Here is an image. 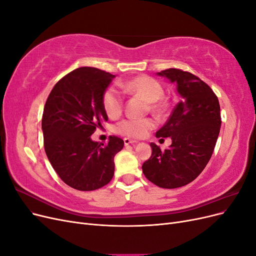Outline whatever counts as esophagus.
Instances as JSON below:
<instances>
[{"label": "esophagus", "mask_w": 256, "mask_h": 256, "mask_svg": "<svg viewBox=\"0 0 256 256\" xmlns=\"http://www.w3.org/2000/svg\"><path fill=\"white\" fill-rule=\"evenodd\" d=\"M124 143H125V145H129V144H136L138 143V141L132 140V138H124Z\"/></svg>", "instance_id": "34e87169"}]
</instances>
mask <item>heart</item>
Listing matches in <instances>:
<instances>
[{
	"label": "heart",
	"mask_w": 256,
	"mask_h": 256,
	"mask_svg": "<svg viewBox=\"0 0 256 256\" xmlns=\"http://www.w3.org/2000/svg\"><path fill=\"white\" fill-rule=\"evenodd\" d=\"M120 88L130 95L140 96L150 102L154 112H161L166 109V104L162 100L164 90L162 84L152 76L141 74L134 78L120 82ZM102 106L106 114L111 118H116L124 109V97L120 90L115 86H109L102 94ZM156 127V122L150 118H125L116 124L114 130L122 136L140 138L147 134L150 130Z\"/></svg>",
	"instance_id": "1"
}]
</instances>
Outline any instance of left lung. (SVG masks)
<instances>
[{
    "label": "left lung",
    "instance_id": "1",
    "mask_svg": "<svg viewBox=\"0 0 256 256\" xmlns=\"http://www.w3.org/2000/svg\"><path fill=\"white\" fill-rule=\"evenodd\" d=\"M158 74L176 84L182 99L156 132L171 138V146L162 152L150 143L152 156L142 170L158 187L174 189L194 180L212 158L221 127L220 104L210 86L189 72L168 68Z\"/></svg>",
    "mask_w": 256,
    "mask_h": 256
}]
</instances>
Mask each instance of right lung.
I'll list each match as a JSON object with an SVG mask.
<instances>
[{
    "label": "right lung",
    "instance_id": "obj_1",
    "mask_svg": "<svg viewBox=\"0 0 256 256\" xmlns=\"http://www.w3.org/2000/svg\"><path fill=\"white\" fill-rule=\"evenodd\" d=\"M114 76L94 67L76 68L54 85L46 102L42 120L44 152L60 180L74 189H99L114 175V157L124 141L116 136L108 144L90 138L108 120L102 94Z\"/></svg>",
    "mask_w": 256,
    "mask_h": 256
}]
</instances>
